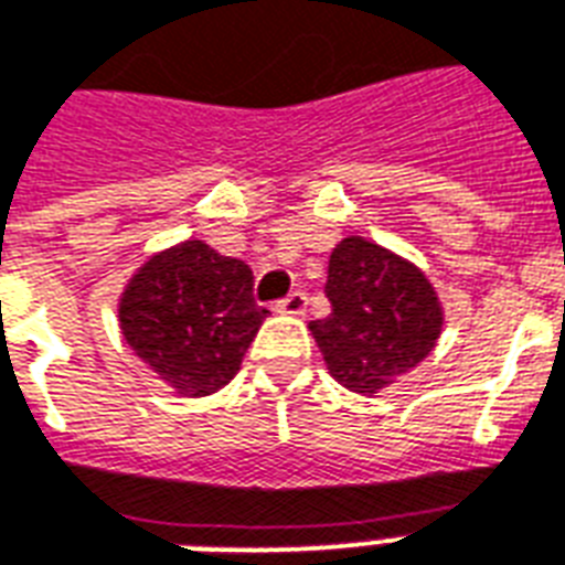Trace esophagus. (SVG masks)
<instances>
[{"mask_svg":"<svg viewBox=\"0 0 565 565\" xmlns=\"http://www.w3.org/2000/svg\"><path fill=\"white\" fill-rule=\"evenodd\" d=\"M308 308V296L301 290H292L290 296H284L281 301H275V311L278 313H290V317H301Z\"/></svg>","mask_w":565,"mask_h":565,"instance_id":"esophagus-1","label":"esophagus"}]
</instances>
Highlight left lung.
<instances>
[{"instance_id":"obj_1","label":"left lung","mask_w":565,"mask_h":565,"mask_svg":"<svg viewBox=\"0 0 565 565\" xmlns=\"http://www.w3.org/2000/svg\"><path fill=\"white\" fill-rule=\"evenodd\" d=\"M331 313L311 329L340 385L373 397L433 352L445 313L433 284L399 254L347 236L331 252Z\"/></svg>"}]
</instances>
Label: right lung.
<instances>
[{"label":"right lung","instance_id":"obj_1","mask_svg":"<svg viewBox=\"0 0 565 565\" xmlns=\"http://www.w3.org/2000/svg\"><path fill=\"white\" fill-rule=\"evenodd\" d=\"M252 269L201 239L159 252L120 296V331L162 382L183 397L225 387L266 320Z\"/></svg>","mask_w":565,"mask_h":565}]
</instances>
